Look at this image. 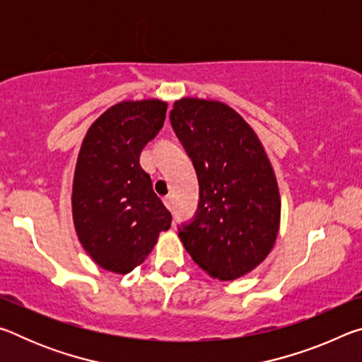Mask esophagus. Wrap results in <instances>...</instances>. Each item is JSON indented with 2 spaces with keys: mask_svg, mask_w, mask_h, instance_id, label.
Returning <instances> with one entry per match:
<instances>
[{
  "mask_svg": "<svg viewBox=\"0 0 362 362\" xmlns=\"http://www.w3.org/2000/svg\"><path fill=\"white\" fill-rule=\"evenodd\" d=\"M163 203L166 204L168 209H173V196H170V194L164 196V198H163Z\"/></svg>",
  "mask_w": 362,
  "mask_h": 362,
  "instance_id": "esophagus-1",
  "label": "esophagus"
}]
</instances>
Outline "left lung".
Listing matches in <instances>:
<instances>
[{"instance_id": "left-lung-1", "label": "left lung", "mask_w": 362, "mask_h": 362, "mask_svg": "<svg viewBox=\"0 0 362 362\" xmlns=\"http://www.w3.org/2000/svg\"><path fill=\"white\" fill-rule=\"evenodd\" d=\"M169 118L199 183L198 209L177 226L180 240L209 276L240 278L265 260L278 236L272 164L252 127L222 102L187 97Z\"/></svg>"}]
</instances>
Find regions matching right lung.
Listing matches in <instances>:
<instances>
[{
  "label": "right lung",
  "mask_w": 362,
  "mask_h": 362,
  "mask_svg": "<svg viewBox=\"0 0 362 362\" xmlns=\"http://www.w3.org/2000/svg\"><path fill=\"white\" fill-rule=\"evenodd\" d=\"M161 100L121 102L86 134L73 180V222L97 265L126 274L170 228L173 216L153 192L140 153L166 119Z\"/></svg>",
  "instance_id": "1"
}]
</instances>
